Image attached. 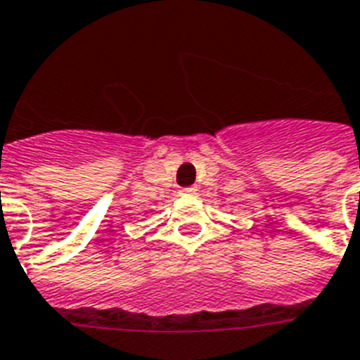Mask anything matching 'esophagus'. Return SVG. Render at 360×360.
Listing matches in <instances>:
<instances>
[{
	"instance_id": "1",
	"label": "esophagus",
	"mask_w": 360,
	"mask_h": 360,
	"mask_svg": "<svg viewBox=\"0 0 360 360\" xmlns=\"http://www.w3.org/2000/svg\"><path fill=\"white\" fill-rule=\"evenodd\" d=\"M195 192H198V186H185V188L179 190V194H185V195L195 194Z\"/></svg>"
}]
</instances>
